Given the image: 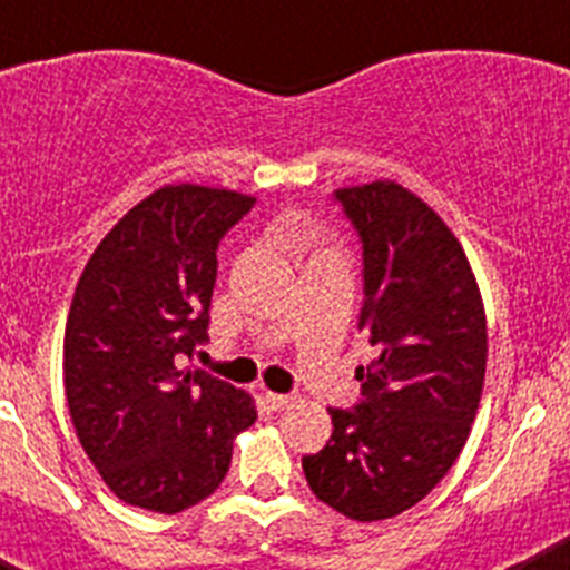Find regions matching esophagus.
<instances>
[{"label": "esophagus", "mask_w": 570, "mask_h": 570, "mask_svg": "<svg viewBox=\"0 0 570 570\" xmlns=\"http://www.w3.org/2000/svg\"><path fill=\"white\" fill-rule=\"evenodd\" d=\"M262 400H265V405L271 407V411H285V407L291 405V402H294V396H285V394H265L262 396Z\"/></svg>", "instance_id": "obj_1"}]
</instances>
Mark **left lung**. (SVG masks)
<instances>
[{
  "label": "left lung",
  "instance_id": "obj_1",
  "mask_svg": "<svg viewBox=\"0 0 570 570\" xmlns=\"http://www.w3.org/2000/svg\"><path fill=\"white\" fill-rule=\"evenodd\" d=\"M362 236L360 328L376 360L356 367L365 400L328 407L334 434L302 460L311 491L356 522L414 508L460 456L482 400L488 322L454 230L394 179L336 190Z\"/></svg>",
  "mask_w": 570,
  "mask_h": 570
}]
</instances>
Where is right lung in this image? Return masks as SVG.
<instances>
[{"label": "right lung", "mask_w": 570, "mask_h": 570, "mask_svg": "<svg viewBox=\"0 0 570 570\" xmlns=\"http://www.w3.org/2000/svg\"><path fill=\"white\" fill-rule=\"evenodd\" d=\"M254 196L183 183L136 203L90 254L62 345L70 422L125 505L179 513L208 500L254 396L179 367L205 340L216 248Z\"/></svg>", "instance_id": "add662e5"}]
</instances>
